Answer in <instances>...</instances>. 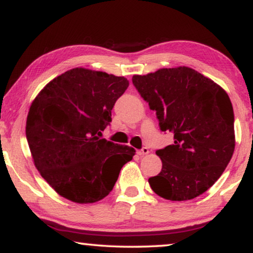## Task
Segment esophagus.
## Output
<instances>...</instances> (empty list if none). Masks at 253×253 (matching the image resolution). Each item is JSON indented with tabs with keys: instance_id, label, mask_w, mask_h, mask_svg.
<instances>
[{
	"instance_id": "obj_1",
	"label": "esophagus",
	"mask_w": 253,
	"mask_h": 253,
	"mask_svg": "<svg viewBox=\"0 0 253 253\" xmlns=\"http://www.w3.org/2000/svg\"><path fill=\"white\" fill-rule=\"evenodd\" d=\"M149 154V149L148 148H142L141 150H137V155L138 156H144Z\"/></svg>"
}]
</instances>
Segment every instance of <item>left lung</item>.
<instances>
[{"label":"left lung","mask_w":253,"mask_h":253,"mask_svg":"<svg viewBox=\"0 0 253 253\" xmlns=\"http://www.w3.org/2000/svg\"><path fill=\"white\" fill-rule=\"evenodd\" d=\"M133 84L163 131L174 143L156 151L163 167L149 179L151 189L169 201L204 194L221 176L235 149L234 111L227 92L194 69H161L133 76Z\"/></svg>","instance_id":"left-lung-1"}]
</instances>
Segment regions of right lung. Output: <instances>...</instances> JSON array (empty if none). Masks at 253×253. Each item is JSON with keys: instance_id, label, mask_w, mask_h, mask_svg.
Segmentation results:
<instances>
[{"instance_id": "add662e5", "label": "right lung", "mask_w": 253, "mask_h": 253, "mask_svg": "<svg viewBox=\"0 0 253 253\" xmlns=\"http://www.w3.org/2000/svg\"><path fill=\"white\" fill-rule=\"evenodd\" d=\"M128 80L76 67L56 77L32 102L26 138L41 176L60 196L90 204L108 196L135 149L101 138Z\"/></svg>"}]
</instances>
